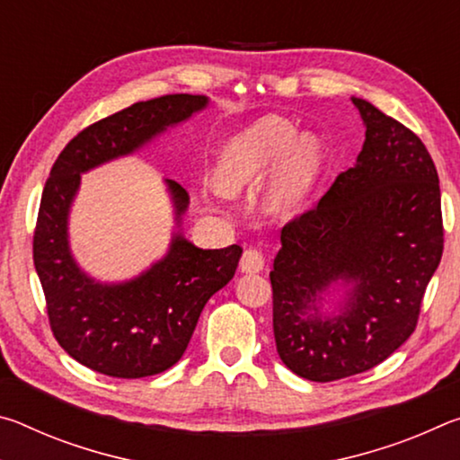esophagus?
<instances>
[{"label": "esophagus", "instance_id": "esophagus-1", "mask_svg": "<svg viewBox=\"0 0 460 460\" xmlns=\"http://www.w3.org/2000/svg\"><path fill=\"white\" fill-rule=\"evenodd\" d=\"M263 253L260 252L258 247H249L241 255V261H239V268L241 271H245V274H258V271L263 270Z\"/></svg>", "mask_w": 460, "mask_h": 460}]
</instances>
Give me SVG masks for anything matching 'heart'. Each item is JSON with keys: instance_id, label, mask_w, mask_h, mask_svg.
Wrapping results in <instances>:
<instances>
[{"instance_id": "obj_1", "label": "heart", "mask_w": 460, "mask_h": 460, "mask_svg": "<svg viewBox=\"0 0 460 460\" xmlns=\"http://www.w3.org/2000/svg\"><path fill=\"white\" fill-rule=\"evenodd\" d=\"M282 158L270 189V207L286 211L302 199L321 166V146L316 137L298 139V131L286 119H260L233 137L217 162L215 182L227 194L255 189Z\"/></svg>"}]
</instances>
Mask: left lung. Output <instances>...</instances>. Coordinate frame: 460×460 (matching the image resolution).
<instances>
[{"label": "left lung", "instance_id": "8db88e82", "mask_svg": "<svg viewBox=\"0 0 460 460\" xmlns=\"http://www.w3.org/2000/svg\"><path fill=\"white\" fill-rule=\"evenodd\" d=\"M365 144L353 168L282 227L270 271L279 359L326 384L385 361L416 331L426 286L445 249L438 172L414 131L355 99ZM352 286L341 313L320 298Z\"/></svg>", "mask_w": 460, "mask_h": 460}]
</instances>
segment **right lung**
<instances>
[{"instance_id": "obj_1", "label": "right lung", "mask_w": 460, "mask_h": 460, "mask_svg": "<svg viewBox=\"0 0 460 460\" xmlns=\"http://www.w3.org/2000/svg\"><path fill=\"white\" fill-rule=\"evenodd\" d=\"M202 95L139 101L91 123L58 154L44 184L34 229V266L54 339L93 371L137 379L172 367L189 347L208 298L235 276L239 245L199 249L176 233L168 255L146 274L118 286L97 284L76 266L66 241V217L81 172L137 150L168 126L207 105ZM176 221L189 192L168 181Z\"/></svg>"}]
</instances>
